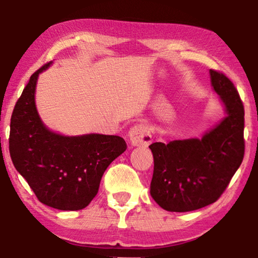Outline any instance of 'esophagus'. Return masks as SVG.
<instances>
[{
  "label": "esophagus",
  "instance_id": "esophagus-1",
  "mask_svg": "<svg viewBox=\"0 0 258 258\" xmlns=\"http://www.w3.org/2000/svg\"><path fill=\"white\" fill-rule=\"evenodd\" d=\"M129 140L134 147H148L152 142L150 129L143 123L134 125L129 132Z\"/></svg>",
  "mask_w": 258,
  "mask_h": 258
}]
</instances>
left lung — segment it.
Listing matches in <instances>:
<instances>
[{
	"label": "left lung",
	"mask_w": 258,
	"mask_h": 258,
	"mask_svg": "<svg viewBox=\"0 0 258 258\" xmlns=\"http://www.w3.org/2000/svg\"><path fill=\"white\" fill-rule=\"evenodd\" d=\"M210 73L227 117L201 140L149 145L154 155L150 193L165 211L189 212L215 203L243 160V102L226 74L215 70Z\"/></svg>",
	"instance_id": "8db88e82"
}]
</instances>
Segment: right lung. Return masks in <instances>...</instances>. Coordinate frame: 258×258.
Listing matches in <instances>:
<instances>
[{"mask_svg":"<svg viewBox=\"0 0 258 258\" xmlns=\"http://www.w3.org/2000/svg\"><path fill=\"white\" fill-rule=\"evenodd\" d=\"M30 77L15 104L10 121L9 152L37 199L60 211H79L98 194L104 171L125 151L120 136L66 137L48 130L37 113L35 91L38 74Z\"/></svg>","mask_w":258,"mask_h":258,"instance_id":"right-lung-1","label":"right lung"}]
</instances>
